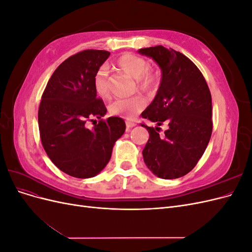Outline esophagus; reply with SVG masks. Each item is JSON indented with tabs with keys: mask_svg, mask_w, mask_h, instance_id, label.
I'll list each match as a JSON object with an SVG mask.
<instances>
[{
	"mask_svg": "<svg viewBox=\"0 0 252 252\" xmlns=\"http://www.w3.org/2000/svg\"><path fill=\"white\" fill-rule=\"evenodd\" d=\"M126 126H127V128H132V127L136 126V123H134V122H129V121H127V122H126Z\"/></svg>",
	"mask_w": 252,
	"mask_h": 252,
	"instance_id": "1",
	"label": "esophagus"
}]
</instances>
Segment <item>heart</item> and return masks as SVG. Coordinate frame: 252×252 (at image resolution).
Wrapping results in <instances>:
<instances>
[{"mask_svg":"<svg viewBox=\"0 0 252 252\" xmlns=\"http://www.w3.org/2000/svg\"><path fill=\"white\" fill-rule=\"evenodd\" d=\"M118 66L122 71H124L131 78L136 80L140 89L144 91H150L157 86L156 75L149 71V65L147 61L131 53L120 57L118 60ZM94 87L95 93L102 98L109 96V82L107 68L102 66L96 70L94 78ZM145 107V100L141 96H133L128 98H119L112 102L109 107L111 116L121 117L127 120L133 119L136 114Z\"/></svg>","mask_w":252,"mask_h":252,"instance_id":"1","label":"heart"}]
</instances>
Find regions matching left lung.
I'll return each mask as SVG.
<instances>
[{"label":"left lung","mask_w":252,"mask_h":252,"mask_svg":"<svg viewBox=\"0 0 252 252\" xmlns=\"http://www.w3.org/2000/svg\"><path fill=\"white\" fill-rule=\"evenodd\" d=\"M152 59L162 72L154 100L142 112L157 126L143 125L149 133L143 149L144 162L158 178L183 177L199 162L212 132L211 94L203 74L183 53L164 46L139 49ZM164 121L170 128L159 137Z\"/></svg>","instance_id":"1"}]
</instances>
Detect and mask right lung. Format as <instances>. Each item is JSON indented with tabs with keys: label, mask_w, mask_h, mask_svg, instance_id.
<instances>
[{
	"label": "right lung",
	"mask_w": 252,
	"mask_h": 252,
	"mask_svg": "<svg viewBox=\"0 0 252 252\" xmlns=\"http://www.w3.org/2000/svg\"><path fill=\"white\" fill-rule=\"evenodd\" d=\"M109 56L90 49L68 58L52 73L42 95L37 116L42 145L51 162L73 178L100 173L125 132L123 119L102 120L107 109L94 87V74ZM94 117L100 121L89 129L85 124Z\"/></svg>",
	"instance_id": "obj_1"
}]
</instances>
